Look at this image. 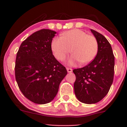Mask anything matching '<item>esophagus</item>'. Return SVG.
<instances>
[{
  "mask_svg": "<svg viewBox=\"0 0 127 127\" xmlns=\"http://www.w3.org/2000/svg\"><path fill=\"white\" fill-rule=\"evenodd\" d=\"M66 69H67V72H69V73H71V72H72V69L71 68H68V67H67Z\"/></svg>",
  "mask_w": 127,
  "mask_h": 127,
  "instance_id": "34e87169",
  "label": "esophagus"
}]
</instances>
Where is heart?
I'll use <instances>...</instances> for the list:
<instances>
[{
	"label": "heart",
	"instance_id": "b5f03b06",
	"mask_svg": "<svg viewBox=\"0 0 127 127\" xmlns=\"http://www.w3.org/2000/svg\"><path fill=\"white\" fill-rule=\"evenodd\" d=\"M51 49L55 57L61 61L66 59L71 50L73 55L68 61L70 66L79 61L81 64H87L96 56L98 43L95 37L75 29L62 33L61 37L54 38L51 43Z\"/></svg>",
	"mask_w": 127,
	"mask_h": 127
}]
</instances>
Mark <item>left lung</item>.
I'll return each instance as SVG.
<instances>
[{
	"instance_id": "obj_1",
	"label": "left lung",
	"mask_w": 127,
	"mask_h": 127,
	"mask_svg": "<svg viewBox=\"0 0 127 127\" xmlns=\"http://www.w3.org/2000/svg\"><path fill=\"white\" fill-rule=\"evenodd\" d=\"M98 41V51L94 60L87 66L73 70L75 74L74 93L77 98L85 104H95L107 94L113 82L114 56L106 38L91 29Z\"/></svg>"
}]
</instances>
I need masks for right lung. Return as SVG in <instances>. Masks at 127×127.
I'll list each match as a JSON object with an SVG mask.
<instances>
[{"instance_id": "obj_1", "label": "right lung", "mask_w": 127, "mask_h": 127, "mask_svg": "<svg viewBox=\"0 0 127 127\" xmlns=\"http://www.w3.org/2000/svg\"><path fill=\"white\" fill-rule=\"evenodd\" d=\"M56 32L41 29L22 42L16 55L15 78L19 88L32 102L52 101L67 72L56 60L51 43Z\"/></svg>"}]
</instances>
